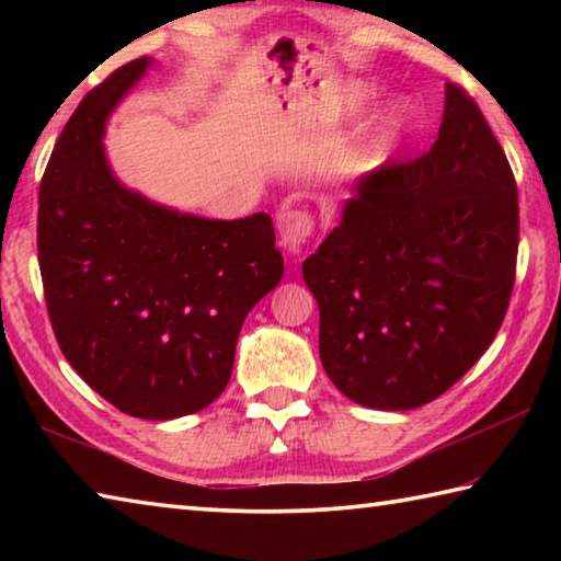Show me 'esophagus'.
<instances>
[{
	"instance_id": "esophagus-1",
	"label": "esophagus",
	"mask_w": 561,
	"mask_h": 561,
	"mask_svg": "<svg viewBox=\"0 0 561 561\" xmlns=\"http://www.w3.org/2000/svg\"><path fill=\"white\" fill-rule=\"evenodd\" d=\"M314 230V217L304 210H287L279 220V242L287 252L299 254Z\"/></svg>"
}]
</instances>
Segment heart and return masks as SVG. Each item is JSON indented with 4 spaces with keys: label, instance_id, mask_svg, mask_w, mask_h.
I'll list each match as a JSON object with an SVG mask.
<instances>
[{
    "label": "heart",
    "instance_id": "b5f03b06",
    "mask_svg": "<svg viewBox=\"0 0 561 561\" xmlns=\"http://www.w3.org/2000/svg\"><path fill=\"white\" fill-rule=\"evenodd\" d=\"M360 96H364V93H360V91H358V93H356V99H360Z\"/></svg>",
    "mask_w": 561,
    "mask_h": 561
}]
</instances>
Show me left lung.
Listing matches in <instances>:
<instances>
[{"label": "left lung", "mask_w": 561, "mask_h": 561, "mask_svg": "<svg viewBox=\"0 0 561 561\" xmlns=\"http://www.w3.org/2000/svg\"><path fill=\"white\" fill-rule=\"evenodd\" d=\"M517 244L505 150L470 93L448 81L428 153L368 173L341 225L304 260L331 383L376 411L443 396L497 336Z\"/></svg>", "instance_id": "left-lung-1"}]
</instances>
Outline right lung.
<instances>
[{
    "label": "right lung",
    "instance_id": "obj_1",
    "mask_svg": "<svg viewBox=\"0 0 561 561\" xmlns=\"http://www.w3.org/2000/svg\"><path fill=\"white\" fill-rule=\"evenodd\" d=\"M148 64L113 71L64 126L39 187L36 250L73 371L118 411L170 421L225 391L242 321L277 287L284 260L270 215H180L113 178L103 128Z\"/></svg>",
    "mask_w": 561,
    "mask_h": 561
}]
</instances>
